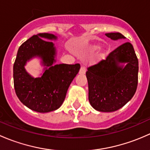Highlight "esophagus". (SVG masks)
I'll return each instance as SVG.
<instances>
[{
    "label": "esophagus",
    "instance_id": "34e87169",
    "mask_svg": "<svg viewBox=\"0 0 150 150\" xmlns=\"http://www.w3.org/2000/svg\"><path fill=\"white\" fill-rule=\"evenodd\" d=\"M86 67H85L84 64H82L81 67V69H80L79 73L80 74H85L86 73Z\"/></svg>",
    "mask_w": 150,
    "mask_h": 150
}]
</instances>
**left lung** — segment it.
<instances>
[{"mask_svg": "<svg viewBox=\"0 0 150 150\" xmlns=\"http://www.w3.org/2000/svg\"><path fill=\"white\" fill-rule=\"evenodd\" d=\"M112 40L125 38L120 33H107ZM119 63H127L124 68ZM139 61L132 44L120 45L102 59L88 67V100L100 112H114L123 107L135 94L138 85Z\"/></svg>", "mask_w": 150, "mask_h": 150, "instance_id": "left-lung-1", "label": "left lung"}]
</instances>
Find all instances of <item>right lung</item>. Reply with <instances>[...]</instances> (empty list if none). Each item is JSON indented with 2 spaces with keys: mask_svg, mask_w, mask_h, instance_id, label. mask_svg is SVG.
<instances>
[{
  "mask_svg": "<svg viewBox=\"0 0 150 150\" xmlns=\"http://www.w3.org/2000/svg\"><path fill=\"white\" fill-rule=\"evenodd\" d=\"M57 39L48 33L32 36L18 50L13 64V85L22 104L38 112H48L59 108L65 99L69 85L81 68L80 64H54L56 49L54 43L42 39ZM40 56L47 67L43 75L34 79L26 72L24 65L32 57Z\"/></svg>",
  "mask_w": 150,
  "mask_h": 150,
  "instance_id": "add662e5",
  "label": "right lung"
}]
</instances>
